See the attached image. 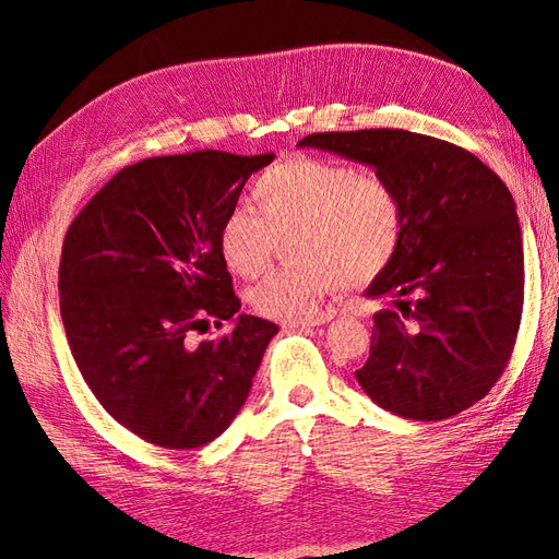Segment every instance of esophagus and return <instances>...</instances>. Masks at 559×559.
Masks as SVG:
<instances>
[{
	"mask_svg": "<svg viewBox=\"0 0 559 559\" xmlns=\"http://www.w3.org/2000/svg\"><path fill=\"white\" fill-rule=\"evenodd\" d=\"M335 317V312H319V314H310V317H302V319H294V321H284V326L289 329H306V326H321V324H329V321Z\"/></svg>",
	"mask_w": 559,
	"mask_h": 559,
	"instance_id": "1",
	"label": "esophagus"
}]
</instances>
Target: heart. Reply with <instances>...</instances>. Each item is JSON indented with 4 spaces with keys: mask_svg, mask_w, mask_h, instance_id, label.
I'll use <instances>...</instances> for the list:
<instances>
[{
    "mask_svg": "<svg viewBox=\"0 0 559 559\" xmlns=\"http://www.w3.org/2000/svg\"><path fill=\"white\" fill-rule=\"evenodd\" d=\"M259 212L230 207L216 247L230 273L257 277L289 233L294 259L249 292L261 317L294 321L317 312L324 296L376 280L392 263L403 235V198L382 175L343 160L294 156L263 173L251 189Z\"/></svg>",
    "mask_w": 559,
    "mask_h": 559,
    "instance_id": "heart-1",
    "label": "heart"
}]
</instances>
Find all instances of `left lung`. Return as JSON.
<instances>
[{
	"mask_svg": "<svg viewBox=\"0 0 559 559\" xmlns=\"http://www.w3.org/2000/svg\"><path fill=\"white\" fill-rule=\"evenodd\" d=\"M298 146L376 167L403 198V235L368 286L373 317L364 392L394 415L436 421L487 396L511 361L524 300L515 202L471 151L408 130L314 132Z\"/></svg>",
	"mask_w": 559,
	"mask_h": 559,
	"instance_id": "obj_1",
	"label": "left lung"
}]
</instances>
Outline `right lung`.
Segmentation results:
<instances>
[{"label":"right lung","instance_id":"1","mask_svg":"<svg viewBox=\"0 0 559 559\" xmlns=\"http://www.w3.org/2000/svg\"><path fill=\"white\" fill-rule=\"evenodd\" d=\"M273 158L195 151L128 165L64 235L58 292L72 357L99 405L151 445L189 450L224 433L280 331L238 314L216 247L224 214ZM230 318L218 342L192 337Z\"/></svg>","mask_w":559,"mask_h":559}]
</instances>
